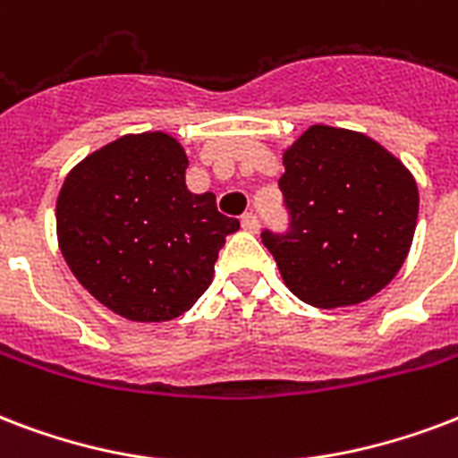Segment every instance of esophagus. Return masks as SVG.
Instances as JSON below:
<instances>
[{"label":"esophagus","mask_w":458,"mask_h":458,"mask_svg":"<svg viewBox=\"0 0 458 458\" xmlns=\"http://www.w3.org/2000/svg\"><path fill=\"white\" fill-rule=\"evenodd\" d=\"M242 228L247 230V233H257L259 230V218L250 211V214L242 216Z\"/></svg>","instance_id":"34e87169"}]
</instances>
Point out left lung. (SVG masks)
I'll return each mask as SVG.
<instances>
[{"label":"left lung","mask_w":458,"mask_h":458,"mask_svg":"<svg viewBox=\"0 0 458 458\" xmlns=\"http://www.w3.org/2000/svg\"><path fill=\"white\" fill-rule=\"evenodd\" d=\"M288 233H261L284 284L312 307L365 302L392 284L418 223V184L396 156L351 129L312 124L284 153Z\"/></svg>","instance_id":"1"}]
</instances>
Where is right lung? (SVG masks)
Wrapping results in <instances>:
<instances>
[{"instance_id": "right-lung-1", "label": "right lung", "mask_w": 458, "mask_h": 458, "mask_svg": "<svg viewBox=\"0 0 458 458\" xmlns=\"http://www.w3.org/2000/svg\"><path fill=\"white\" fill-rule=\"evenodd\" d=\"M187 153L165 131L127 134L66 174L57 197L62 257L93 298L131 322H167L214 281L240 228L216 194H191Z\"/></svg>"}]
</instances>
